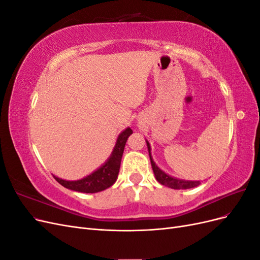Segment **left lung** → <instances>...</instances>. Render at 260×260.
<instances>
[{
  "mask_svg": "<svg viewBox=\"0 0 260 260\" xmlns=\"http://www.w3.org/2000/svg\"><path fill=\"white\" fill-rule=\"evenodd\" d=\"M147 144V149H148V154H149V159H151L152 164V168L154 171V175L156 180L158 182L165 186H168L171 188H175V190H185V188H192L201 184L200 181H190V180H182V179H178L174 178L169 175H167L166 172H164L161 169L157 167V165L154 162L152 155H151V146H149L148 141H146Z\"/></svg>",
  "mask_w": 260,
  "mask_h": 260,
  "instance_id": "obj_1",
  "label": "left lung"
}]
</instances>
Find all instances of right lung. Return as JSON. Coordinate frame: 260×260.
I'll use <instances>...</instances> for the list:
<instances>
[{"mask_svg": "<svg viewBox=\"0 0 260 260\" xmlns=\"http://www.w3.org/2000/svg\"><path fill=\"white\" fill-rule=\"evenodd\" d=\"M132 135V130L127 128L118 136L116 145L113 149L112 155L109 156L107 161L101 166L98 170L92 172L91 175L86 176L83 179L76 181H67L60 178L55 177V180L64 187L69 190L82 192V193H98L106 190L107 187L112 186L117 180L118 174H119L121 157L123 154V149L127 143L128 138Z\"/></svg>", "mask_w": 260, "mask_h": 260, "instance_id": "1", "label": "right lung"}]
</instances>
